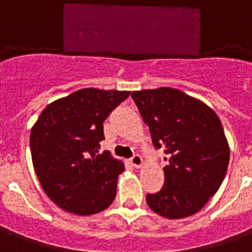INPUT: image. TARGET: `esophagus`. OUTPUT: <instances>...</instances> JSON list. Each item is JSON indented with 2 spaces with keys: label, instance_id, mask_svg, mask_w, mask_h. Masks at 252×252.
<instances>
[{
  "label": "esophagus",
  "instance_id": "1",
  "mask_svg": "<svg viewBox=\"0 0 252 252\" xmlns=\"http://www.w3.org/2000/svg\"><path fill=\"white\" fill-rule=\"evenodd\" d=\"M131 163L133 167H136V169H139V167H142L143 166V159L142 157L139 155V154H135L133 157L131 158Z\"/></svg>",
  "mask_w": 252,
  "mask_h": 252
}]
</instances>
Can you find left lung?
<instances>
[{
  "instance_id": "8db88e82",
  "label": "left lung",
  "mask_w": 252,
  "mask_h": 252,
  "mask_svg": "<svg viewBox=\"0 0 252 252\" xmlns=\"http://www.w3.org/2000/svg\"><path fill=\"white\" fill-rule=\"evenodd\" d=\"M155 148L166 154L163 188L147 194L148 206L167 219L201 211L227 173L229 146L221 121L206 104L178 89L132 92Z\"/></svg>"
}]
</instances>
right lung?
Instances as JSON below:
<instances>
[{
  "label": "right lung",
  "instance_id": "obj_1",
  "mask_svg": "<svg viewBox=\"0 0 252 252\" xmlns=\"http://www.w3.org/2000/svg\"><path fill=\"white\" fill-rule=\"evenodd\" d=\"M129 92L81 89L47 105L32 126V162L41 188L63 211L89 216L113 202L124 164L99 153L104 121Z\"/></svg>",
  "mask_w": 252,
  "mask_h": 252
}]
</instances>
